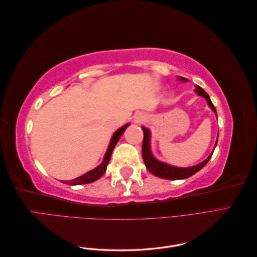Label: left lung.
I'll use <instances>...</instances> for the list:
<instances>
[{"mask_svg":"<svg viewBox=\"0 0 257 257\" xmlns=\"http://www.w3.org/2000/svg\"><path fill=\"white\" fill-rule=\"evenodd\" d=\"M179 79L186 81V78H183V77H179ZM195 91L197 92L198 95L204 96L207 99L209 107L211 108V109L214 111L215 115L217 116L215 107L212 104L211 99H210L207 93L200 87H196ZM143 131H144V142H143V149H142L143 159H144V162H145L146 167L148 168V170H149V172L151 174H153L154 176H158L160 178H164V179H170V180H179V179L189 178V177L193 176L194 174L199 172V170L207 164L208 161L212 157V153H211L204 162H201L200 164L192 166V167H186V168H179V167L165 164V163H162V162L158 161L157 159H154V157L151 153V150H150V132L146 127H143ZM216 144H217V141L215 143V147H216Z\"/></svg>","mask_w":257,"mask_h":257,"instance_id":"1","label":"left lung"}]
</instances>
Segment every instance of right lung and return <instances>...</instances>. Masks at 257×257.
<instances>
[{
	"label": "right lung",
	"mask_w": 257,
	"mask_h": 257,
	"mask_svg": "<svg viewBox=\"0 0 257 257\" xmlns=\"http://www.w3.org/2000/svg\"><path fill=\"white\" fill-rule=\"evenodd\" d=\"M128 126V124H125V125L120 127L118 131L115 132V133L113 134L111 141H110V144H109V147H108L107 149V152L105 154L104 157V160L103 162L100 163V165H98L96 168L90 170V172H88L87 174H84L78 178L74 179V180H71L68 181V183L71 185H78V184H85V183H91L93 181L97 180V179H99L100 177H102L105 172H106V168H107V165L108 163H109L110 161V158H111V153H112V150L114 146L116 145V143H118V141L120 139V136L123 134V132L125 131V128ZM64 183V181H62Z\"/></svg>",
	"instance_id": "add662e5"
}]
</instances>
